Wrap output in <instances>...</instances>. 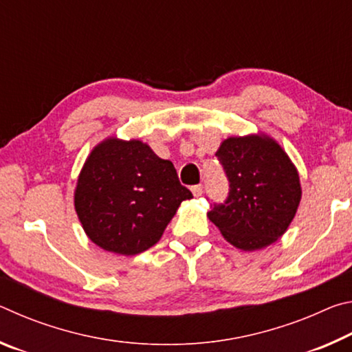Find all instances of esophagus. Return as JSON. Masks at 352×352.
Listing matches in <instances>:
<instances>
[{"label": "esophagus", "instance_id": "1", "mask_svg": "<svg viewBox=\"0 0 352 352\" xmlns=\"http://www.w3.org/2000/svg\"><path fill=\"white\" fill-rule=\"evenodd\" d=\"M190 190H192L194 197H200V195L204 194V186H201V184H195V186L190 188Z\"/></svg>", "mask_w": 352, "mask_h": 352}]
</instances>
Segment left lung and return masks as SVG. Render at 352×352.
Here are the masks:
<instances>
[{
    "instance_id": "left-lung-1",
    "label": "left lung",
    "mask_w": 352,
    "mask_h": 352,
    "mask_svg": "<svg viewBox=\"0 0 352 352\" xmlns=\"http://www.w3.org/2000/svg\"><path fill=\"white\" fill-rule=\"evenodd\" d=\"M230 180V195L211 206L208 219L226 242L254 252L275 243L294 220L301 201L296 166L267 133L230 136L216 152Z\"/></svg>"
}]
</instances>
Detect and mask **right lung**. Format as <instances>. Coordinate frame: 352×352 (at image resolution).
<instances>
[{"mask_svg": "<svg viewBox=\"0 0 352 352\" xmlns=\"http://www.w3.org/2000/svg\"><path fill=\"white\" fill-rule=\"evenodd\" d=\"M192 194L169 160L140 140L109 136L88 155L74 189L83 231L105 252L135 256L155 245Z\"/></svg>", "mask_w": 352, "mask_h": 352, "instance_id": "obj_1", "label": "right lung"}]
</instances>
